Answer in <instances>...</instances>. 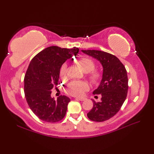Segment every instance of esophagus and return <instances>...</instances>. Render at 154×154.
<instances>
[{"label": "esophagus", "instance_id": "esophagus-1", "mask_svg": "<svg viewBox=\"0 0 154 154\" xmlns=\"http://www.w3.org/2000/svg\"><path fill=\"white\" fill-rule=\"evenodd\" d=\"M76 99H78L81 101H84L86 99L85 97H78V98H76Z\"/></svg>", "mask_w": 154, "mask_h": 154}]
</instances>
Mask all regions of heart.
I'll return each mask as SVG.
<instances>
[{
    "label": "heart",
    "instance_id": "b5f03b06",
    "mask_svg": "<svg viewBox=\"0 0 154 154\" xmlns=\"http://www.w3.org/2000/svg\"><path fill=\"white\" fill-rule=\"evenodd\" d=\"M79 67L85 73H89L88 77L93 84L99 83L103 77V71L100 69L95 68V63L92 59L88 57H83L78 61ZM60 77L62 79L67 76V66L63 65L60 71ZM89 86L87 83L80 81H73L66 87V93L72 96H80L89 89Z\"/></svg>",
    "mask_w": 154,
    "mask_h": 154
}]
</instances>
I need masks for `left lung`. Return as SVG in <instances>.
I'll return each instance as SVG.
<instances>
[{"mask_svg": "<svg viewBox=\"0 0 154 154\" xmlns=\"http://www.w3.org/2000/svg\"><path fill=\"white\" fill-rule=\"evenodd\" d=\"M99 60L103 67V77L99 87L93 91L100 94L101 101H93V107L87 116L94 122L109 120L119 112L127 97L128 79L126 69L115 55L99 50H82Z\"/></svg>", "mask_w": 154, "mask_h": 154, "instance_id": "8db88e82", "label": "left lung"}]
</instances>
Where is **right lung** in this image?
Returning a JSON list of instances; mask_svg holds the SVG:
<instances>
[{
  "mask_svg": "<svg viewBox=\"0 0 154 154\" xmlns=\"http://www.w3.org/2000/svg\"><path fill=\"white\" fill-rule=\"evenodd\" d=\"M79 49L50 46L31 60L24 76V94L29 107L40 120L57 122L63 119L70 99L65 95L51 98V90L57 85L61 65L76 55Z\"/></svg>",
  "mask_w": 154,
  "mask_h": 154,
  "instance_id": "1",
  "label": "right lung"
}]
</instances>
